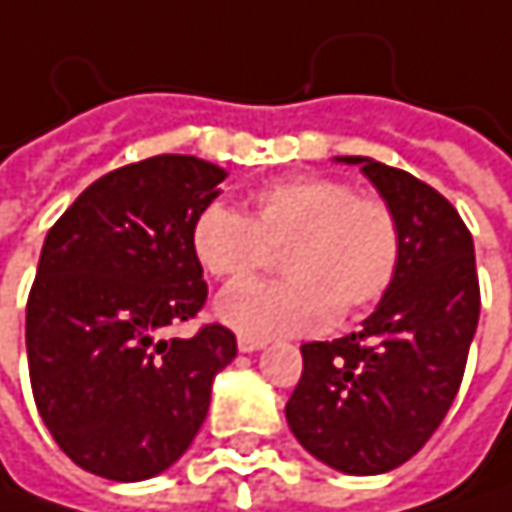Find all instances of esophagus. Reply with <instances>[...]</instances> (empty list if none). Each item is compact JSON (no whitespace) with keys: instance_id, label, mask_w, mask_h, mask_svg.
<instances>
[{"instance_id":"1","label":"esophagus","mask_w":512,"mask_h":512,"mask_svg":"<svg viewBox=\"0 0 512 512\" xmlns=\"http://www.w3.org/2000/svg\"><path fill=\"white\" fill-rule=\"evenodd\" d=\"M237 347H240V353H257V350L266 347V341H255V338H243V335H240Z\"/></svg>"}]
</instances>
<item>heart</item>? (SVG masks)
Wrapping results in <instances>:
<instances>
[{
  "instance_id": "1",
  "label": "heart",
  "mask_w": 512,
  "mask_h": 512,
  "mask_svg": "<svg viewBox=\"0 0 512 512\" xmlns=\"http://www.w3.org/2000/svg\"><path fill=\"white\" fill-rule=\"evenodd\" d=\"M192 255L219 281H240L281 249L278 281H249L225 290L216 317L243 338L269 341L314 335L353 317L391 287L403 234L394 210L376 195H356L344 180L290 174L263 183L252 213L207 204L189 231Z\"/></svg>"
}]
</instances>
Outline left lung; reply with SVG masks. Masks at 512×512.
Segmentation results:
<instances>
[{
    "mask_svg": "<svg viewBox=\"0 0 512 512\" xmlns=\"http://www.w3.org/2000/svg\"><path fill=\"white\" fill-rule=\"evenodd\" d=\"M358 165L403 234L397 275L361 329L302 344L287 400L299 445L344 474H385L415 457L448 415L480 317L471 234L454 204L409 171L370 156Z\"/></svg>",
    "mask_w": 512,
    "mask_h": 512,
    "instance_id": "1",
    "label": "left lung"
}]
</instances>
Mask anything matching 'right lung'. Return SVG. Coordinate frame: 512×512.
I'll return each instance as SVG.
<instances>
[{
    "instance_id": "obj_1",
    "label": "right lung",
    "mask_w": 512,
    "mask_h": 512,
    "mask_svg": "<svg viewBox=\"0 0 512 512\" xmlns=\"http://www.w3.org/2000/svg\"><path fill=\"white\" fill-rule=\"evenodd\" d=\"M225 177L186 154L124 165L44 240L26 305L32 394L58 448L91 474L133 483L171 468L237 356L234 332L216 323L171 335L204 308L189 231Z\"/></svg>"
}]
</instances>
